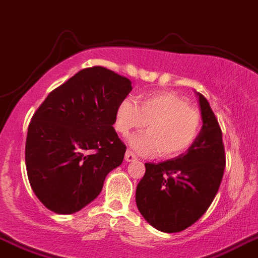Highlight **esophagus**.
I'll return each mask as SVG.
<instances>
[{"instance_id": "1", "label": "esophagus", "mask_w": 258, "mask_h": 258, "mask_svg": "<svg viewBox=\"0 0 258 258\" xmlns=\"http://www.w3.org/2000/svg\"><path fill=\"white\" fill-rule=\"evenodd\" d=\"M124 160H126V162H136L137 160V158H136V155H134V154L131 153V151H128L127 150L126 151V155H124Z\"/></svg>"}]
</instances>
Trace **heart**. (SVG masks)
<instances>
[{
	"label": "heart",
	"instance_id": "b5f03b06",
	"mask_svg": "<svg viewBox=\"0 0 258 258\" xmlns=\"http://www.w3.org/2000/svg\"><path fill=\"white\" fill-rule=\"evenodd\" d=\"M148 131L130 137V146L141 155L174 158L188 150L201 128V114L184 98L172 91H155L134 100H121L114 126L119 134L145 126Z\"/></svg>",
	"mask_w": 258,
	"mask_h": 258
}]
</instances>
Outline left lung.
Here are the masks:
<instances>
[{
    "label": "left lung",
    "instance_id": "obj_1",
    "mask_svg": "<svg viewBox=\"0 0 258 258\" xmlns=\"http://www.w3.org/2000/svg\"><path fill=\"white\" fill-rule=\"evenodd\" d=\"M202 128L186 153L162 163H146L136 188V205L151 227L177 233L196 223L218 194L225 168L221 128L210 104L197 93Z\"/></svg>",
    "mask_w": 258,
    "mask_h": 258
}]
</instances>
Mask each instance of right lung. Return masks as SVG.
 I'll list each match as a JSON object with an SVG mask.
<instances>
[{"mask_svg":"<svg viewBox=\"0 0 258 258\" xmlns=\"http://www.w3.org/2000/svg\"><path fill=\"white\" fill-rule=\"evenodd\" d=\"M131 81L102 66L84 69L50 91L31 118L25 144L30 186L50 211L74 214L98 197L126 145L113 128Z\"/></svg>","mask_w":258,"mask_h":258,"instance_id":"add662e5","label":"right lung"}]
</instances>
